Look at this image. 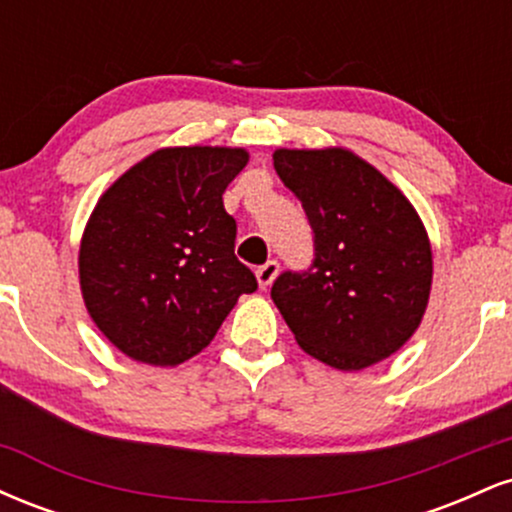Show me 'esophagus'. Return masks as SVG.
I'll return each instance as SVG.
<instances>
[{
	"label": "esophagus",
	"instance_id": "1",
	"mask_svg": "<svg viewBox=\"0 0 512 512\" xmlns=\"http://www.w3.org/2000/svg\"><path fill=\"white\" fill-rule=\"evenodd\" d=\"M255 274H257V284H260V289H269L272 281L276 279V274H279V262L276 260L264 262L262 267H257Z\"/></svg>",
	"mask_w": 512,
	"mask_h": 512
}]
</instances>
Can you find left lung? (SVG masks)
Masks as SVG:
<instances>
[{
	"instance_id": "1",
	"label": "left lung",
	"mask_w": 512,
	"mask_h": 512,
	"mask_svg": "<svg viewBox=\"0 0 512 512\" xmlns=\"http://www.w3.org/2000/svg\"><path fill=\"white\" fill-rule=\"evenodd\" d=\"M281 182L315 233L308 272H284L272 301L305 354L337 370L392 356L424 320L431 240L416 209L378 168L342 146L276 149Z\"/></svg>"
}]
</instances>
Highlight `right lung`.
I'll return each instance as SVG.
<instances>
[{
	"mask_svg": "<svg viewBox=\"0 0 512 512\" xmlns=\"http://www.w3.org/2000/svg\"><path fill=\"white\" fill-rule=\"evenodd\" d=\"M250 154L168 146L134 163L98 199L79 248L86 310L108 342L149 366L209 346L255 274L238 260L228 182Z\"/></svg>",
	"mask_w": 512,
	"mask_h": 512,
	"instance_id": "obj_1",
	"label": "right lung"
}]
</instances>
